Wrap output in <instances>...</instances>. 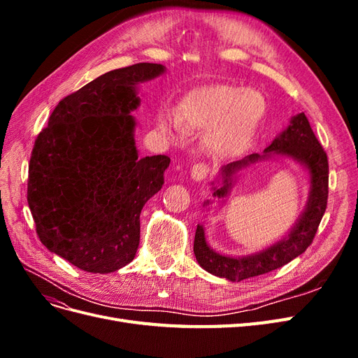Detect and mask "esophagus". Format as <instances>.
Wrapping results in <instances>:
<instances>
[{
  "label": "esophagus",
  "instance_id": "esophagus-1",
  "mask_svg": "<svg viewBox=\"0 0 358 358\" xmlns=\"http://www.w3.org/2000/svg\"><path fill=\"white\" fill-rule=\"evenodd\" d=\"M209 171H210L209 166L201 164V162H200V164H196V166H194V167L191 169V178H192L194 180L200 182V180L206 179V176L209 175Z\"/></svg>",
  "mask_w": 358,
  "mask_h": 358
}]
</instances>
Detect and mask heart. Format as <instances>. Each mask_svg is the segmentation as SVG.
<instances>
[{"mask_svg": "<svg viewBox=\"0 0 358 358\" xmlns=\"http://www.w3.org/2000/svg\"><path fill=\"white\" fill-rule=\"evenodd\" d=\"M266 112L262 92L243 86L212 85L191 91L182 103V116L194 128L208 129L204 145L210 154L229 158L241 154L251 142ZM161 127L180 136L183 124L179 115L166 113Z\"/></svg>", "mask_w": 358, "mask_h": 358, "instance_id": "1", "label": "heart"}]
</instances>
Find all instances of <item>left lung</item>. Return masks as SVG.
Listing matches in <instances>:
<instances>
[{
  "mask_svg": "<svg viewBox=\"0 0 358 358\" xmlns=\"http://www.w3.org/2000/svg\"><path fill=\"white\" fill-rule=\"evenodd\" d=\"M275 155L287 157L308 170L310 189L305 210L301 212L289 233L279 242L270 245L263 251L245 257H230L213 251L206 242L203 225L199 224L196 239H194V255L206 272L229 279L231 282H239V280L264 275L288 264L291 259L305 252L312 243L327 208L329 161L305 113L292 116L289 125L264 149L263 154H251L241 161L224 166L220 171L218 180L221 185L213 187V196L222 200L230 194L237 173L258 161L268 159ZM208 204L209 201L204 203V206Z\"/></svg>",
  "mask_w": 358,
  "mask_h": 358,
  "instance_id": "obj_1",
  "label": "left lung"
}]
</instances>
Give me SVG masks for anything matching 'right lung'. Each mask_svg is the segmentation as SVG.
Wrapping results in <instances>:
<instances>
[{"mask_svg":"<svg viewBox=\"0 0 358 358\" xmlns=\"http://www.w3.org/2000/svg\"><path fill=\"white\" fill-rule=\"evenodd\" d=\"M166 71L140 62L106 73L53 109L28 169V206L41 243L90 273L131 263L140 212L164 183L166 155L138 158V83Z\"/></svg>","mask_w":358,"mask_h":358,"instance_id":"1","label":"right lung"}]
</instances>
